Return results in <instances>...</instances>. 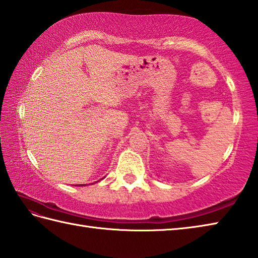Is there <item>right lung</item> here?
I'll return each instance as SVG.
<instances>
[{"label":"right lung","mask_w":258,"mask_h":258,"mask_svg":"<svg viewBox=\"0 0 258 258\" xmlns=\"http://www.w3.org/2000/svg\"><path fill=\"white\" fill-rule=\"evenodd\" d=\"M78 186V185H77ZM80 186H86V185H80Z\"/></svg>","instance_id":"right-lung-1"}]
</instances>
